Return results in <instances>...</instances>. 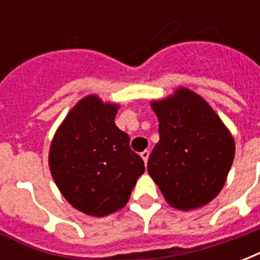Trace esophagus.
<instances>
[{"instance_id": "1", "label": "esophagus", "mask_w": 260, "mask_h": 260, "mask_svg": "<svg viewBox=\"0 0 260 260\" xmlns=\"http://www.w3.org/2000/svg\"><path fill=\"white\" fill-rule=\"evenodd\" d=\"M149 154H150V152H149V150H143V152L141 153V157L143 158V161H145V164H146L147 160H149Z\"/></svg>"}]
</instances>
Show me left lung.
<instances>
[{"instance_id": "8db88e82", "label": "left lung", "mask_w": 260, "mask_h": 260, "mask_svg": "<svg viewBox=\"0 0 260 260\" xmlns=\"http://www.w3.org/2000/svg\"><path fill=\"white\" fill-rule=\"evenodd\" d=\"M160 141L149 156L147 173L170 206L192 210L223 189L233 166L235 142L210 104L186 87L150 102Z\"/></svg>"}]
</instances>
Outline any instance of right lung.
I'll return each mask as SVG.
<instances>
[{"label":"right lung","instance_id":"right-lung-1","mask_svg":"<svg viewBox=\"0 0 260 260\" xmlns=\"http://www.w3.org/2000/svg\"><path fill=\"white\" fill-rule=\"evenodd\" d=\"M118 108L97 94L85 96L69 110L50 145L55 185L71 206L93 217L122 209L145 173L129 136L114 122Z\"/></svg>","mask_w":260,"mask_h":260}]
</instances>
